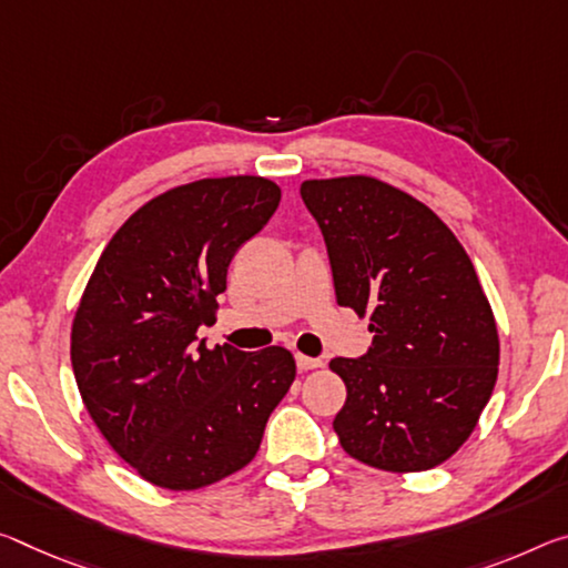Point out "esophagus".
Returning <instances> with one entry per match:
<instances>
[{"instance_id":"obj_1","label":"esophagus","mask_w":568,"mask_h":568,"mask_svg":"<svg viewBox=\"0 0 568 568\" xmlns=\"http://www.w3.org/2000/svg\"><path fill=\"white\" fill-rule=\"evenodd\" d=\"M295 364H298L301 372H311V368L323 366L321 358H313V356H305V354H295Z\"/></svg>"}]
</instances>
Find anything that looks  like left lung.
Here are the masks:
<instances>
[{
	"label": "left lung",
	"mask_w": 568,
	"mask_h": 568,
	"mask_svg": "<svg viewBox=\"0 0 568 568\" xmlns=\"http://www.w3.org/2000/svg\"><path fill=\"white\" fill-rule=\"evenodd\" d=\"M336 301L368 316L372 346L328 364L346 384L333 419L354 460L422 473L470 437L498 379L500 341L465 247L402 189L374 176L308 179Z\"/></svg>",
	"instance_id": "1"
}]
</instances>
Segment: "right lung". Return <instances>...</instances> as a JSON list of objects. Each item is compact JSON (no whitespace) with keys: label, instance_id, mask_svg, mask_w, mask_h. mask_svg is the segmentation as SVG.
<instances>
[{"label":"right lung","instance_id":"add662e5","mask_svg":"<svg viewBox=\"0 0 568 568\" xmlns=\"http://www.w3.org/2000/svg\"><path fill=\"white\" fill-rule=\"evenodd\" d=\"M281 186L200 179L154 196L108 242L70 333L80 397L143 480L200 490L257 455L295 379L283 346L206 348L235 252L265 227Z\"/></svg>","mask_w":568,"mask_h":568}]
</instances>
